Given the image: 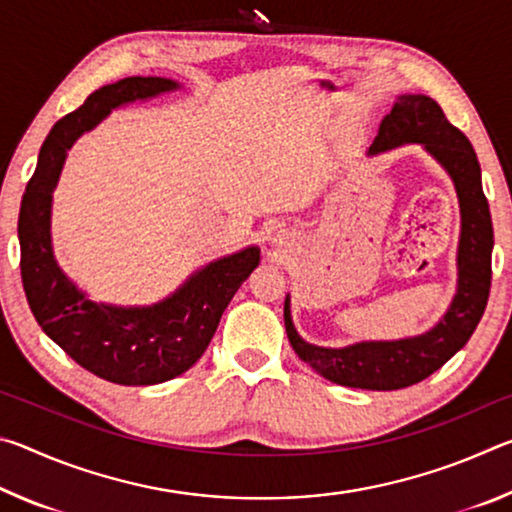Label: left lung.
Masks as SVG:
<instances>
[{
    "label": "left lung",
    "mask_w": 512,
    "mask_h": 512,
    "mask_svg": "<svg viewBox=\"0 0 512 512\" xmlns=\"http://www.w3.org/2000/svg\"><path fill=\"white\" fill-rule=\"evenodd\" d=\"M402 144H422L454 180L461 205L458 289L445 316L420 336L397 341H361L348 348H320L300 339L284 300V327L291 348L318 375L366 391H397L427 379L470 341L488 305L492 280V219L481 187V167L467 137L449 124L443 108L424 94H402L381 119L370 155Z\"/></svg>",
    "instance_id": "obj_1"
}]
</instances>
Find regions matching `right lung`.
I'll return each instance as SVG.
<instances>
[{
    "instance_id": "1",
    "label": "right lung",
    "mask_w": 512,
    "mask_h": 512,
    "mask_svg": "<svg viewBox=\"0 0 512 512\" xmlns=\"http://www.w3.org/2000/svg\"><path fill=\"white\" fill-rule=\"evenodd\" d=\"M178 88L176 81L160 76H131L94 90L81 108L56 121L40 149L17 221L24 293L42 332L92 375L121 386L162 384L192 368L241 282L259 264V248L248 246L203 266L151 307L92 302L60 271L51 248V192L67 149L124 103Z\"/></svg>"
}]
</instances>
